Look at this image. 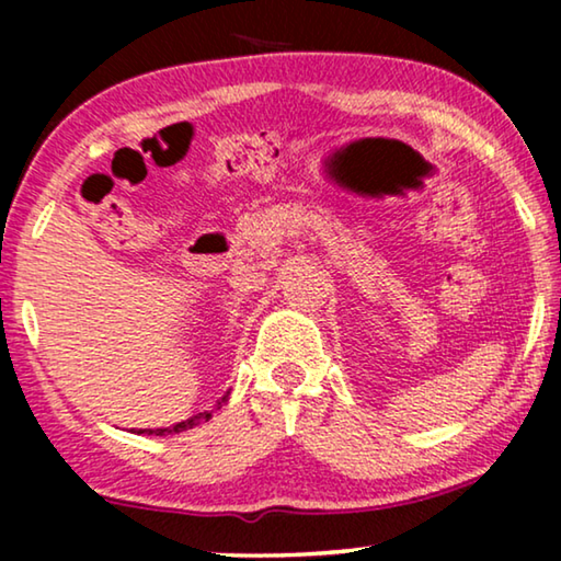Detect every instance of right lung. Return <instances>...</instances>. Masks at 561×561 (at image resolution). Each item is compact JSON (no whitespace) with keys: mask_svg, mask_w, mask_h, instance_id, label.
Instances as JSON below:
<instances>
[{"mask_svg":"<svg viewBox=\"0 0 561 561\" xmlns=\"http://www.w3.org/2000/svg\"><path fill=\"white\" fill-rule=\"evenodd\" d=\"M229 393H225V398L217 403V409H221V403H227ZM211 419V411H204V413H196V416H191L186 421H179V424L168 426V428H140L137 434H156V436H165V434H179V432H188V428H194L198 424H204V421Z\"/></svg>","mask_w":561,"mask_h":561,"instance_id":"obj_1","label":"right lung"}]
</instances>
